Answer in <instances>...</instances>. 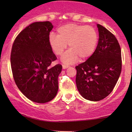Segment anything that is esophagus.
<instances>
[{
    "label": "esophagus",
    "instance_id": "34e87169",
    "mask_svg": "<svg viewBox=\"0 0 132 132\" xmlns=\"http://www.w3.org/2000/svg\"><path fill=\"white\" fill-rule=\"evenodd\" d=\"M68 65H65V64H62V68L63 69H66V68H67L68 67Z\"/></svg>",
    "mask_w": 132,
    "mask_h": 132
}]
</instances>
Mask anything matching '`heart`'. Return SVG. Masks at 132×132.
<instances>
[{"label":"heart","instance_id":"heart-1","mask_svg":"<svg viewBox=\"0 0 132 132\" xmlns=\"http://www.w3.org/2000/svg\"><path fill=\"white\" fill-rule=\"evenodd\" d=\"M98 41L97 30L91 26L70 23L60 27L57 35L51 34L49 45L53 53L61 56L67 44L70 49L61 57L65 64H73L79 60H85L94 53Z\"/></svg>","mask_w":132,"mask_h":132}]
</instances>
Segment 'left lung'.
Listing matches in <instances>:
<instances>
[{
    "instance_id": "8db88e82",
    "label": "left lung",
    "mask_w": 132,
    "mask_h": 132,
    "mask_svg": "<svg viewBox=\"0 0 132 132\" xmlns=\"http://www.w3.org/2000/svg\"><path fill=\"white\" fill-rule=\"evenodd\" d=\"M98 43L94 53L76 67V82L80 95L86 100L100 101L113 91L122 68L121 50L116 37L97 24Z\"/></svg>"
}]
</instances>
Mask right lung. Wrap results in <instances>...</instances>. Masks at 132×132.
Listing matches in <instances>:
<instances>
[{"mask_svg": "<svg viewBox=\"0 0 132 132\" xmlns=\"http://www.w3.org/2000/svg\"><path fill=\"white\" fill-rule=\"evenodd\" d=\"M53 26L50 21L32 23L15 38L11 53L12 75L17 87L28 99L44 103L58 91L61 64L52 67L57 57L49 45Z\"/></svg>", "mask_w": 132, "mask_h": 132, "instance_id": "obj_1", "label": "right lung"}]
</instances>
